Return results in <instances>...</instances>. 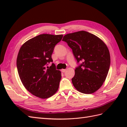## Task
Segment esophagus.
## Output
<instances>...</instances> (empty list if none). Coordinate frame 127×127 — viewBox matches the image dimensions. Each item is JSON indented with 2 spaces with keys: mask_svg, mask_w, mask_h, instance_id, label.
I'll use <instances>...</instances> for the list:
<instances>
[{
  "mask_svg": "<svg viewBox=\"0 0 127 127\" xmlns=\"http://www.w3.org/2000/svg\"><path fill=\"white\" fill-rule=\"evenodd\" d=\"M66 69H62L61 70V71L62 72H65L66 71Z\"/></svg>",
  "mask_w": 127,
  "mask_h": 127,
  "instance_id": "obj_1",
  "label": "esophagus"
}]
</instances>
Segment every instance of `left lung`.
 Returning <instances> with one entry per match:
<instances>
[{"instance_id": "1", "label": "left lung", "mask_w": 127, "mask_h": 127, "mask_svg": "<svg viewBox=\"0 0 127 127\" xmlns=\"http://www.w3.org/2000/svg\"><path fill=\"white\" fill-rule=\"evenodd\" d=\"M62 41L71 48L77 63L82 62L71 79L75 88L85 94L95 92L109 70L110 56L106 45L98 37L83 31L66 34Z\"/></svg>"}]
</instances>
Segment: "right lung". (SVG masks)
I'll return each instance as SVG.
<instances>
[{"mask_svg": "<svg viewBox=\"0 0 127 127\" xmlns=\"http://www.w3.org/2000/svg\"><path fill=\"white\" fill-rule=\"evenodd\" d=\"M63 35L43 34L26 41L17 58L18 73L23 86L34 95L48 98L56 93L61 79V72L56 70L52 54Z\"/></svg>", "mask_w": 127, "mask_h": 127, "instance_id": "right-lung-1", "label": "right lung"}]
</instances>
